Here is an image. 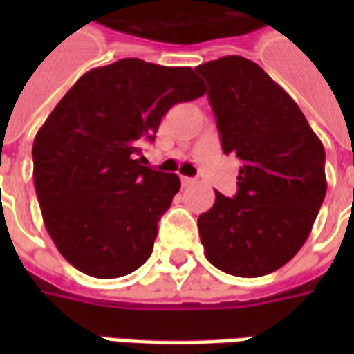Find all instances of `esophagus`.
I'll use <instances>...</instances> for the list:
<instances>
[{
	"label": "esophagus",
	"mask_w": 354,
	"mask_h": 354,
	"mask_svg": "<svg viewBox=\"0 0 354 354\" xmlns=\"http://www.w3.org/2000/svg\"><path fill=\"white\" fill-rule=\"evenodd\" d=\"M195 182H197L195 178L182 176V185H184V187H189V185H195Z\"/></svg>",
	"instance_id": "obj_1"
}]
</instances>
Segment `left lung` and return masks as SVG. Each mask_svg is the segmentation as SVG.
<instances>
[{"label": "left lung", "mask_w": 354, "mask_h": 354, "mask_svg": "<svg viewBox=\"0 0 354 354\" xmlns=\"http://www.w3.org/2000/svg\"><path fill=\"white\" fill-rule=\"evenodd\" d=\"M207 80L223 153L243 162L237 195L216 192L199 216L207 260L223 273L261 277L288 263L326 195L324 146L297 104L248 58L195 68Z\"/></svg>", "instance_id": "obj_1"}]
</instances>
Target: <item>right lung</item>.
I'll return each instance as SVG.
<instances>
[{
    "instance_id": "1",
    "label": "right lung",
    "mask_w": 354,
    "mask_h": 354,
    "mask_svg": "<svg viewBox=\"0 0 354 354\" xmlns=\"http://www.w3.org/2000/svg\"><path fill=\"white\" fill-rule=\"evenodd\" d=\"M205 94L192 68L123 58L75 81L32 147L43 222L81 273L117 279L151 256L157 222L180 189L176 174L142 165L174 104Z\"/></svg>"
}]
</instances>
